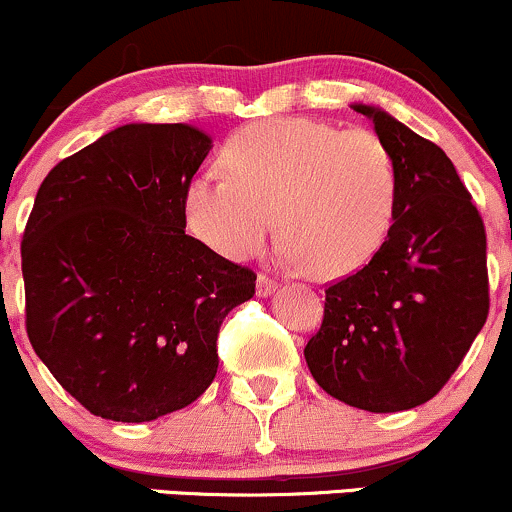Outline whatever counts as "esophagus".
<instances>
[{"label":"esophagus","mask_w":512,"mask_h":512,"mask_svg":"<svg viewBox=\"0 0 512 512\" xmlns=\"http://www.w3.org/2000/svg\"><path fill=\"white\" fill-rule=\"evenodd\" d=\"M276 289H279V284H276L272 276H267V274L257 276V296L267 298V296H272Z\"/></svg>","instance_id":"34e87169"}]
</instances>
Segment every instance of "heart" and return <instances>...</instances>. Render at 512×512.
<instances>
[{"mask_svg": "<svg viewBox=\"0 0 512 512\" xmlns=\"http://www.w3.org/2000/svg\"><path fill=\"white\" fill-rule=\"evenodd\" d=\"M228 175H197L185 216L199 240L231 260L257 255L281 231L291 257L325 279L361 269L390 231L397 173L390 149L368 129L310 117H272L228 137Z\"/></svg>", "mask_w": 512, "mask_h": 512, "instance_id": "b5f03b06", "label": "heart"}]
</instances>
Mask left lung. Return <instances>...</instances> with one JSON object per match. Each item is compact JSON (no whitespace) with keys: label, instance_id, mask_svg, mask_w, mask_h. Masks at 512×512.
Here are the masks:
<instances>
[{"label":"left lung","instance_id":"1","mask_svg":"<svg viewBox=\"0 0 512 512\" xmlns=\"http://www.w3.org/2000/svg\"><path fill=\"white\" fill-rule=\"evenodd\" d=\"M351 108L390 149L395 211L373 260L325 291L322 327L303 354L327 395L390 414L438 395L484 327L486 233L440 146L378 105Z\"/></svg>","mask_w":512,"mask_h":512}]
</instances>
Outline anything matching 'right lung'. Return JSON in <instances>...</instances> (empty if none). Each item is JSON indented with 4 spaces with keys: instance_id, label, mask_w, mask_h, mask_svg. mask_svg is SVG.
<instances>
[{
    "instance_id": "add662e5",
    "label": "right lung",
    "mask_w": 512,
    "mask_h": 512,
    "mask_svg": "<svg viewBox=\"0 0 512 512\" xmlns=\"http://www.w3.org/2000/svg\"><path fill=\"white\" fill-rule=\"evenodd\" d=\"M192 125L132 122L64 158L21 243L26 332L55 380L101 419L192 404L219 368L223 317L257 276L185 233V190L211 151Z\"/></svg>"
}]
</instances>
